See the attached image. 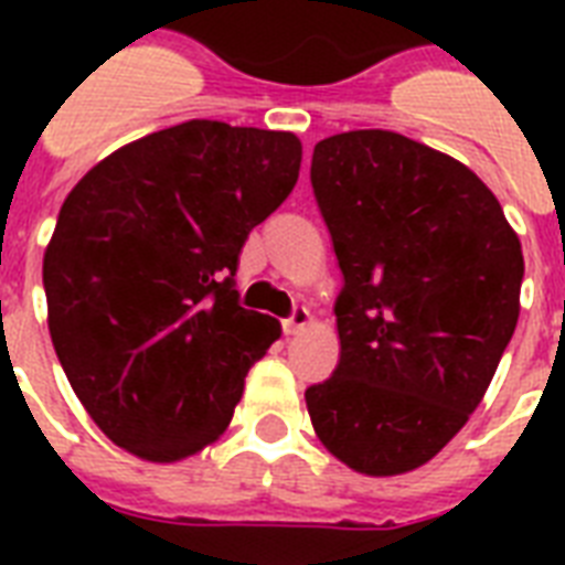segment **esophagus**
<instances>
[{"mask_svg": "<svg viewBox=\"0 0 565 565\" xmlns=\"http://www.w3.org/2000/svg\"><path fill=\"white\" fill-rule=\"evenodd\" d=\"M313 322V317H310V310L308 308H296L290 313V317L284 319L281 326H284V334H299V331H305V328Z\"/></svg>", "mask_w": 565, "mask_h": 565, "instance_id": "1", "label": "esophagus"}]
</instances>
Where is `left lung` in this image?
Instances as JSON below:
<instances>
[{
    "instance_id": "left-lung-1",
    "label": "left lung",
    "mask_w": 565,
    "mask_h": 565,
    "mask_svg": "<svg viewBox=\"0 0 565 565\" xmlns=\"http://www.w3.org/2000/svg\"><path fill=\"white\" fill-rule=\"evenodd\" d=\"M310 184L343 273L340 361L305 393L310 422L354 472H411L463 428L499 370L522 243L466 163L395 131L319 140Z\"/></svg>"
}]
</instances>
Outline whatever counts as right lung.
Masks as SVG:
<instances>
[{
  "instance_id": "right-lung-1",
  "label": "right lung",
  "mask_w": 565,
  "mask_h": 565,
  "mask_svg": "<svg viewBox=\"0 0 565 565\" xmlns=\"http://www.w3.org/2000/svg\"><path fill=\"white\" fill-rule=\"evenodd\" d=\"M299 167L290 131L190 119L108 154L61 204L43 255L49 334L84 411L128 455L175 463L228 428L281 337L237 305L239 248Z\"/></svg>"
}]
</instances>
